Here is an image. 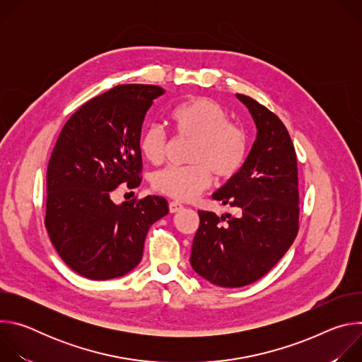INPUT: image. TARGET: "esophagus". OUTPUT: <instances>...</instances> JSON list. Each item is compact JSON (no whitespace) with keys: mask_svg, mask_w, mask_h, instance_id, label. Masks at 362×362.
<instances>
[{"mask_svg":"<svg viewBox=\"0 0 362 362\" xmlns=\"http://www.w3.org/2000/svg\"><path fill=\"white\" fill-rule=\"evenodd\" d=\"M182 209H183V204H182V203H179V202H176V200H173V202L169 203V211H170V214H176V212H179V211H182Z\"/></svg>","mask_w":362,"mask_h":362,"instance_id":"34e87169","label":"esophagus"}]
</instances>
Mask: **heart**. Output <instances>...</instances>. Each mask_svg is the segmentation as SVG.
Segmentation results:
<instances>
[{"label":"heart","instance_id":"heart-1","mask_svg":"<svg viewBox=\"0 0 362 362\" xmlns=\"http://www.w3.org/2000/svg\"><path fill=\"white\" fill-rule=\"evenodd\" d=\"M172 122L179 137L192 140L187 166H169L154 173L151 183L158 192L176 200H192L214 182V172L229 179L245 165L247 158L246 133L229 122V115L219 103L197 97L179 105L172 112ZM143 156L159 165L166 158L168 134L159 124H150L140 137Z\"/></svg>","mask_w":362,"mask_h":362}]
</instances>
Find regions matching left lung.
I'll return each instance as SVG.
<instances>
[{
	"label": "left lung",
	"mask_w": 362,
	"mask_h": 362,
	"mask_svg": "<svg viewBox=\"0 0 362 362\" xmlns=\"http://www.w3.org/2000/svg\"><path fill=\"white\" fill-rule=\"evenodd\" d=\"M247 107L256 140L243 168L212 197L238 211L218 216L199 211L190 265L214 285L240 288L268 274L298 233L296 153L285 124L256 100L236 94Z\"/></svg>",
	"instance_id": "1"
}]
</instances>
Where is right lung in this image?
<instances>
[{
  "label": "right lung",
  "instance_id": "add662e5",
  "mask_svg": "<svg viewBox=\"0 0 362 362\" xmlns=\"http://www.w3.org/2000/svg\"><path fill=\"white\" fill-rule=\"evenodd\" d=\"M165 90L122 84L84 105L64 124L47 168L45 228L66 265L106 281L134 269L148 228L169 214L168 200L146 196L116 204L122 183L140 185V134L153 100Z\"/></svg>",
  "mask_w": 362,
  "mask_h": 362
}]
</instances>
